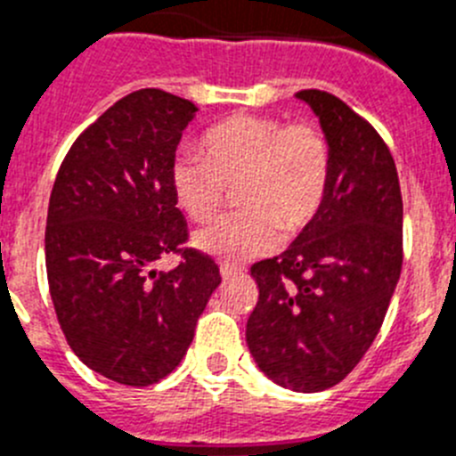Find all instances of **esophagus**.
<instances>
[{"instance_id":"34e87169","label":"esophagus","mask_w":456,"mask_h":456,"mask_svg":"<svg viewBox=\"0 0 456 456\" xmlns=\"http://www.w3.org/2000/svg\"><path fill=\"white\" fill-rule=\"evenodd\" d=\"M220 274H223L224 281H229V279H236L240 274V270L233 268V265H220Z\"/></svg>"}]
</instances>
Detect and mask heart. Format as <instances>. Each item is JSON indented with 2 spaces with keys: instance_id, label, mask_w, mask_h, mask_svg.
<instances>
[{
  "instance_id": "heart-1",
  "label": "heart",
  "mask_w": 456,
  "mask_h": 456,
  "mask_svg": "<svg viewBox=\"0 0 456 456\" xmlns=\"http://www.w3.org/2000/svg\"><path fill=\"white\" fill-rule=\"evenodd\" d=\"M202 157L179 154L170 183L179 208L192 220L218 211L227 186L238 188V213L195 233V245L224 264H243L277 248L279 227L297 233L327 198L331 150L314 125H286L279 118L233 116L202 138Z\"/></svg>"
}]
</instances>
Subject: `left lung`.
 <instances>
[{"label": "left lung", "instance_id": "1", "mask_svg": "<svg viewBox=\"0 0 456 456\" xmlns=\"http://www.w3.org/2000/svg\"><path fill=\"white\" fill-rule=\"evenodd\" d=\"M331 150L327 198L279 254L252 265L248 347L279 387L318 393L346 379L379 331L402 270V195L391 151L346 102L299 90Z\"/></svg>", "mask_w": 456, "mask_h": 456}]
</instances>
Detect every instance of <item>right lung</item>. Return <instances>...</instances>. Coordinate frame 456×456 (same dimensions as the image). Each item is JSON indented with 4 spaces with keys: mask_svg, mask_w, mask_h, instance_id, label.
<instances>
[{
    "mask_svg": "<svg viewBox=\"0 0 456 456\" xmlns=\"http://www.w3.org/2000/svg\"><path fill=\"white\" fill-rule=\"evenodd\" d=\"M198 110L157 88L122 97L77 138L49 198L45 264L61 330L90 370L125 387L182 363L223 281L192 249L175 270L154 268L186 240L170 167Z\"/></svg>",
    "mask_w": 456,
    "mask_h": 456,
    "instance_id": "add662e5",
    "label": "right lung"
}]
</instances>
